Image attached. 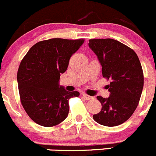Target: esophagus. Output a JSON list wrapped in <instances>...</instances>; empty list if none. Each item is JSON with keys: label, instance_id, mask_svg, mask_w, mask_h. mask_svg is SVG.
I'll return each mask as SVG.
<instances>
[{"label": "esophagus", "instance_id": "esophagus-1", "mask_svg": "<svg viewBox=\"0 0 156 156\" xmlns=\"http://www.w3.org/2000/svg\"><path fill=\"white\" fill-rule=\"evenodd\" d=\"M82 96L84 97V98L86 100H93V99H94V97H91V96L87 95L86 94H82Z\"/></svg>", "mask_w": 156, "mask_h": 156}]
</instances>
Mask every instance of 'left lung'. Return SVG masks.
Masks as SVG:
<instances>
[{
  "mask_svg": "<svg viewBox=\"0 0 156 156\" xmlns=\"http://www.w3.org/2000/svg\"><path fill=\"white\" fill-rule=\"evenodd\" d=\"M88 45L98 58L103 78L111 80L109 97H97L102 108L93 118L100 125L117 126L126 122L139 103L144 88L140 62L132 49L114 39H90Z\"/></svg>",
  "mask_w": 156,
  "mask_h": 156,
  "instance_id": "obj_1",
  "label": "left lung"
}]
</instances>
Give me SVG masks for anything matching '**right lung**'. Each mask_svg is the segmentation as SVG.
I'll return each mask as SVG.
<instances>
[{"mask_svg": "<svg viewBox=\"0 0 156 156\" xmlns=\"http://www.w3.org/2000/svg\"><path fill=\"white\" fill-rule=\"evenodd\" d=\"M84 39L52 38L31 47L22 60L17 73L22 105L35 123L44 127L59 125L67 118L69 100L79 97L78 91H67L59 85L60 74Z\"/></svg>", "mask_w": 156, "mask_h": 156, "instance_id": "right-lung-1", "label": "right lung"}]
</instances>
